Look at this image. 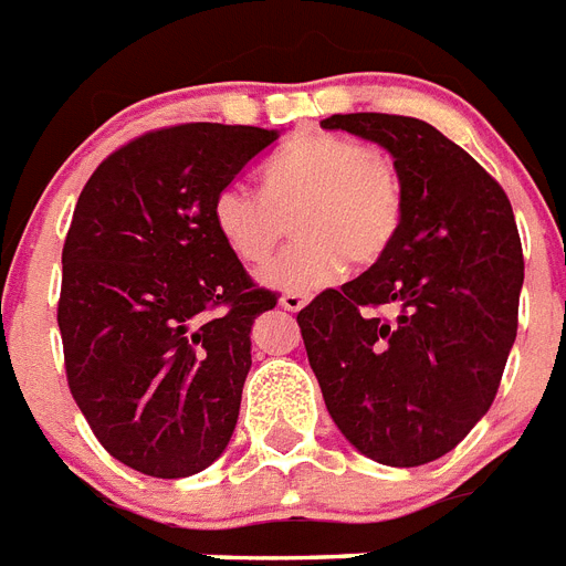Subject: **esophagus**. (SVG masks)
Here are the masks:
<instances>
[{
  "label": "esophagus",
  "instance_id": "34e87169",
  "mask_svg": "<svg viewBox=\"0 0 566 566\" xmlns=\"http://www.w3.org/2000/svg\"><path fill=\"white\" fill-rule=\"evenodd\" d=\"M279 305H282L284 311L296 314V311H302V307L307 305V296H302V293H284V296L279 298Z\"/></svg>",
  "mask_w": 566,
  "mask_h": 566
}]
</instances>
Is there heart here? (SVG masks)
<instances>
[{
  "label": "heart",
  "instance_id": "obj_1",
  "mask_svg": "<svg viewBox=\"0 0 566 566\" xmlns=\"http://www.w3.org/2000/svg\"><path fill=\"white\" fill-rule=\"evenodd\" d=\"M293 220L291 250L261 273L273 291L314 293L343 268H369L395 243L403 223V188L395 168L366 145L311 133L264 168V195L229 182L211 200V223L232 255L261 268Z\"/></svg>",
  "mask_w": 566,
  "mask_h": 566
}]
</instances>
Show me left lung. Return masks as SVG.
Wrapping results in <instances>:
<instances>
[{"mask_svg": "<svg viewBox=\"0 0 566 566\" xmlns=\"http://www.w3.org/2000/svg\"><path fill=\"white\" fill-rule=\"evenodd\" d=\"M323 127L389 150L403 223L384 259L298 311L307 360L363 457L427 465L489 412L517 337L523 250L512 203L433 124L348 113Z\"/></svg>", "mask_w": 566, "mask_h": 566, "instance_id": "left-lung-1", "label": "left lung"}]
</instances>
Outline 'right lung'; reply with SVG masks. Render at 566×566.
I'll return each instance as SVG.
<instances>
[{
    "label": "right lung",
    "mask_w": 566,
    "mask_h": 566,
    "mask_svg": "<svg viewBox=\"0 0 566 566\" xmlns=\"http://www.w3.org/2000/svg\"><path fill=\"white\" fill-rule=\"evenodd\" d=\"M279 139L243 124H177L109 154L63 243L57 325L92 433L133 471L179 480L227 450L275 307L211 223V200Z\"/></svg>",
    "instance_id": "1"
}]
</instances>
